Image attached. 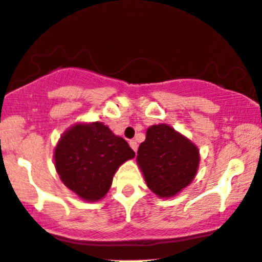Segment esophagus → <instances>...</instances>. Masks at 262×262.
Returning <instances> with one entry per match:
<instances>
[{"mask_svg":"<svg viewBox=\"0 0 262 262\" xmlns=\"http://www.w3.org/2000/svg\"><path fill=\"white\" fill-rule=\"evenodd\" d=\"M129 146L133 148V151H137L138 150V144L135 140H130L129 141Z\"/></svg>","mask_w":262,"mask_h":262,"instance_id":"obj_1","label":"esophagus"}]
</instances>
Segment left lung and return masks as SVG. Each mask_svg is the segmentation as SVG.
<instances>
[{"label":"left lung","instance_id":"1","mask_svg":"<svg viewBox=\"0 0 262 262\" xmlns=\"http://www.w3.org/2000/svg\"><path fill=\"white\" fill-rule=\"evenodd\" d=\"M200 161L196 145L165 123L147 128L146 139L137 155L145 183L161 198L177 196L188 186L196 177Z\"/></svg>","mask_w":262,"mask_h":262}]
</instances>
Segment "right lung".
<instances>
[{"label":"right lung","instance_id":"obj_1","mask_svg":"<svg viewBox=\"0 0 262 262\" xmlns=\"http://www.w3.org/2000/svg\"><path fill=\"white\" fill-rule=\"evenodd\" d=\"M135 152L102 122H77L68 128L54 148V165L69 190L85 202L106 196L114 175Z\"/></svg>","mask_w":262,"mask_h":262}]
</instances>
